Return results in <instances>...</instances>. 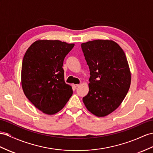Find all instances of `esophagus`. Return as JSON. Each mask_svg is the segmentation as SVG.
<instances>
[{
    "label": "esophagus",
    "instance_id": "esophagus-1",
    "mask_svg": "<svg viewBox=\"0 0 153 153\" xmlns=\"http://www.w3.org/2000/svg\"><path fill=\"white\" fill-rule=\"evenodd\" d=\"M79 84H76V85H74V87L75 88H77V87H79Z\"/></svg>",
    "mask_w": 153,
    "mask_h": 153
}]
</instances>
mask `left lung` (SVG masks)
I'll list each match as a JSON object with an SVG mask.
<instances>
[{"mask_svg":"<svg viewBox=\"0 0 153 153\" xmlns=\"http://www.w3.org/2000/svg\"><path fill=\"white\" fill-rule=\"evenodd\" d=\"M81 48L91 75L89 92L83 101L93 114L105 116L120 106L130 88L126 56L113 41H88L82 43Z\"/></svg>","mask_w":153,"mask_h":153,"instance_id":"8db88e82","label":"left lung"}]
</instances>
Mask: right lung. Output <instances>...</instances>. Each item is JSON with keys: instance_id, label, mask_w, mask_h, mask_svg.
Returning a JSON list of instances; mask_svg holds the SVG:
<instances>
[{"instance_id": "right-lung-1", "label": "right lung", "mask_w": 153, "mask_h": 153, "mask_svg": "<svg viewBox=\"0 0 153 153\" xmlns=\"http://www.w3.org/2000/svg\"><path fill=\"white\" fill-rule=\"evenodd\" d=\"M74 46L58 40L34 42L23 57L22 87L26 97L46 114L65 107L73 94L64 79L63 61Z\"/></svg>"}]
</instances>
